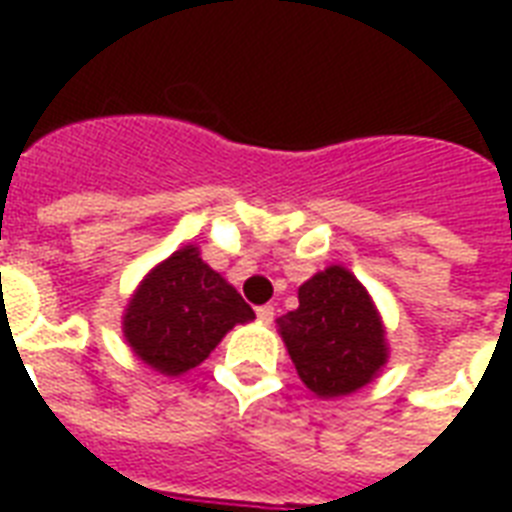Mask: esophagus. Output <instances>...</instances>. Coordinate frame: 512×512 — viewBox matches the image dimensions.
<instances>
[{"instance_id": "34e87169", "label": "esophagus", "mask_w": 512, "mask_h": 512, "mask_svg": "<svg viewBox=\"0 0 512 512\" xmlns=\"http://www.w3.org/2000/svg\"><path fill=\"white\" fill-rule=\"evenodd\" d=\"M273 316H276V313H273V305H260V308H257V319L263 321V324H271Z\"/></svg>"}]
</instances>
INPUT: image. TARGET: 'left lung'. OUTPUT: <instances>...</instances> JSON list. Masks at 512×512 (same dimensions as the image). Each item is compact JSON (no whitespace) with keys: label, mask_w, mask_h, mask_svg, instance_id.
<instances>
[{"label":"left lung","mask_w":512,"mask_h":512,"mask_svg":"<svg viewBox=\"0 0 512 512\" xmlns=\"http://www.w3.org/2000/svg\"><path fill=\"white\" fill-rule=\"evenodd\" d=\"M300 308L279 319V332L300 380L316 396L353 393L380 372L388 348L366 289L340 265L300 287Z\"/></svg>","instance_id":"8db88e82"}]
</instances>
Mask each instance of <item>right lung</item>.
Masks as SVG:
<instances>
[{
    "mask_svg": "<svg viewBox=\"0 0 512 512\" xmlns=\"http://www.w3.org/2000/svg\"><path fill=\"white\" fill-rule=\"evenodd\" d=\"M255 319L236 289L185 247L148 273L124 313V337L148 366L180 374L201 364L228 329Z\"/></svg>",
    "mask_w": 512,
    "mask_h": 512,
    "instance_id": "right-lung-1",
    "label": "right lung"
}]
</instances>
